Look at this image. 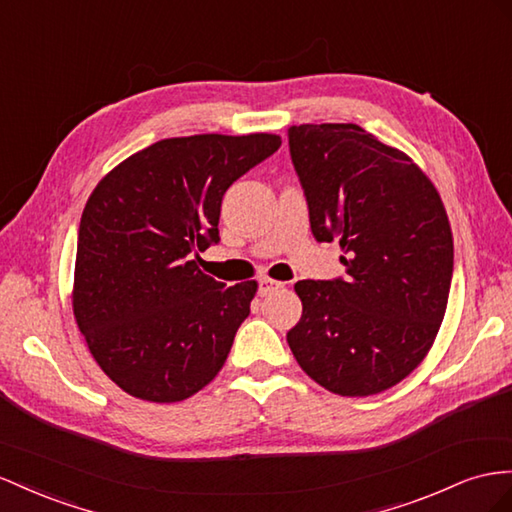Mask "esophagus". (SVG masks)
I'll return each mask as SVG.
<instances>
[{"instance_id": "34e87169", "label": "esophagus", "mask_w": 512, "mask_h": 512, "mask_svg": "<svg viewBox=\"0 0 512 512\" xmlns=\"http://www.w3.org/2000/svg\"><path fill=\"white\" fill-rule=\"evenodd\" d=\"M282 286H284V282H275L271 278H260V282H258V295L260 297H267V295L273 293V290H278Z\"/></svg>"}]
</instances>
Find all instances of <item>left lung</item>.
Returning <instances> with one entry per match:
<instances>
[{"label": "left lung", "mask_w": 512, "mask_h": 512, "mask_svg": "<svg viewBox=\"0 0 512 512\" xmlns=\"http://www.w3.org/2000/svg\"><path fill=\"white\" fill-rule=\"evenodd\" d=\"M288 148L316 241H338L347 269L301 280L299 323L286 340L297 364L340 396L379 394L403 381L444 321L454 247L428 176L357 124H299Z\"/></svg>", "instance_id": "obj_1"}]
</instances>
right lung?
I'll use <instances>...</instances> for the list:
<instances>
[{
	"instance_id": "add662e5",
	"label": "right lung",
	"mask_w": 512,
	"mask_h": 512,
	"mask_svg": "<svg viewBox=\"0 0 512 512\" xmlns=\"http://www.w3.org/2000/svg\"><path fill=\"white\" fill-rule=\"evenodd\" d=\"M280 135L170 137L124 159L81 215L73 312L118 388L178 403L222 370L256 282L228 286L193 256L219 241L228 187L280 148Z\"/></svg>"
}]
</instances>
